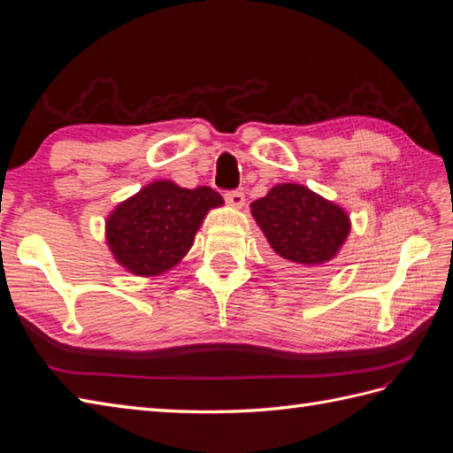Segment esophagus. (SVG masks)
<instances>
[{"label": "esophagus", "instance_id": "34e87169", "mask_svg": "<svg viewBox=\"0 0 453 453\" xmlns=\"http://www.w3.org/2000/svg\"><path fill=\"white\" fill-rule=\"evenodd\" d=\"M226 202L234 208H243L245 206V195L242 190H229V192H226Z\"/></svg>", "mask_w": 453, "mask_h": 453}]
</instances>
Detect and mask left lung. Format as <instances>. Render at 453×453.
Returning <instances> with one entry per match:
<instances>
[{"label":"left lung","mask_w":453,"mask_h":453,"mask_svg":"<svg viewBox=\"0 0 453 453\" xmlns=\"http://www.w3.org/2000/svg\"><path fill=\"white\" fill-rule=\"evenodd\" d=\"M251 214L274 253L290 268H315L336 257L350 234L346 211L296 182L255 200Z\"/></svg>","instance_id":"obj_1"}]
</instances>
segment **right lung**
<instances>
[{"mask_svg": "<svg viewBox=\"0 0 453 453\" xmlns=\"http://www.w3.org/2000/svg\"><path fill=\"white\" fill-rule=\"evenodd\" d=\"M224 204L214 188H182L153 180L107 218V245L120 266L136 276H157L180 263L211 208Z\"/></svg>", "mask_w": 453, "mask_h": 453, "instance_id": "add662e5", "label": "right lung"}]
</instances>
